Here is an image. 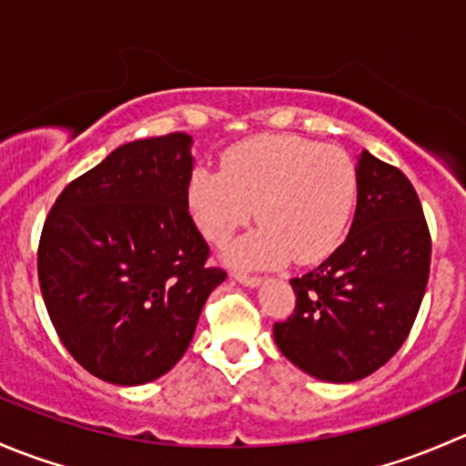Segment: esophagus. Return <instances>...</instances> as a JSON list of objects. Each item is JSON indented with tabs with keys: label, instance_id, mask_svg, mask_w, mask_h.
Segmentation results:
<instances>
[{
	"label": "esophagus",
	"instance_id": "obj_1",
	"mask_svg": "<svg viewBox=\"0 0 466 466\" xmlns=\"http://www.w3.org/2000/svg\"><path fill=\"white\" fill-rule=\"evenodd\" d=\"M234 279H237L238 284L248 286V289H257V286L261 284V277L248 275V272H234Z\"/></svg>",
	"mask_w": 466,
	"mask_h": 466
}]
</instances>
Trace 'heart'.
I'll list each match as a JSON object with an SVG mask.
<instances>
[{"label": "heart", "instance_id": "obj_1", "mask_svg": "<svg viewBox=\"0 0 466 466\" xmlns=\"http://www.w3.org/2000/svg\"><path fill=\"white\" fill-rule=\"evenodd\" d=\"M359 194L354 162L342 150L295 135H263L228 150L220 171L198 168L187 187L194 223L225 246L255 216L259 229L229 248L238 266L327 259L340 243Z\"/></svg>", "mask_w": 466, "mask_h": 466}]
</instances>
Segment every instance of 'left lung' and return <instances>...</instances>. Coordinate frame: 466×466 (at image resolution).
<instances>
[{
    "label": "left lung",
    "instance_id": "left-lung-1",
    "mask_svg": "<svg viewBox=\"0 0 466 466\" xmlns=\"http://www.w3.org/2000/svg\"><path fill=\"white\" fill-rule=\"evenodd\" d=\"M345 243L290 279L295 311L272 327L281 354L311 377L351 383L388 363L410 333L426 293L431 234L415 187L363 150Z\"/></svg>",
    "mask_w": 466,
    "mask_h": 466
}]
</instances>
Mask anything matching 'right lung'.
<instances>
[{"mask_svg": "<svg viewBox=\"0 0 466 466\" xmlns=\"http://www.w3.org/2000/svg\"><path fill=\"white\" fill-rule=\"evenodd\" d=\"M187 133L137 139L69 182L51 207L37 277L51 322L89 374L142 385L185 356L225 272L187 205Z\"/></svg>", "mask_w": 466, "mask_h": 466, "instance_id": "right-lung-1", "label": "right lung"}]
</instances>
